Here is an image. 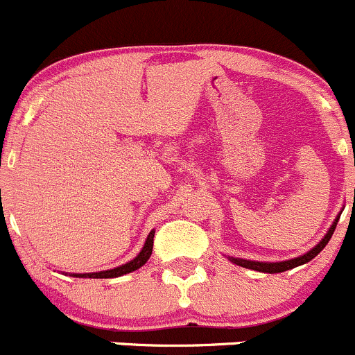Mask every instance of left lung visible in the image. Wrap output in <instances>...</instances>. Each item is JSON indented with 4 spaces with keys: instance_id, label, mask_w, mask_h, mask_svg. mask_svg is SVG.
Instances as JSON below:
<instances>
[{
    "instance_id": "1",
    "label": "left lung",
    "mask_w": 355,
    "mask_h": 355,
    "mask_svg": "<svg viewBox=\"0 0 355 355\" xmlns=\"http://www.w3.org/2000/svg\"><path fill=\"white\" fill-rule=\"evenodd\" d=\"M338 218H340V214H338V216L336 218V221L332 223V226H330L327 233H325V236L322 238V240L318 241L317 245L313 246L312 250H310V252H306L305 254H302V257L292 258V260H286V261H275V263H268V261L243 260V258H233V257H228V258H230L231 261H233L234 265H240V266H243V268L257 270V272H261V273H282V272H286V270H292V268H295V266L309 263L310 260H313V258H315L317 254L325 248V245H327V243L330 241V238H332L334 231H336Z\"/></svg>"
}]
</instances>
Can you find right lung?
Masks as SVG:
<instances>
[{"label": "right lung", "mask_w": 355, "mask_h": 355, "mask_svg": "<svg viewBox=\"0 0 355 355\" xmlns=\"http://www.w3.org/2000/svg\"><path fill=\"white\" fill-rule=\"evenodd\" d=\"M154 233H156V231H154V230L150 231L149 236H147V240H146V243H144V246H142L141 253H139L137 257L134 258V260H130L129 263L121 265V266H117V268H112V270H105V272L73 273V277H78V278H115V277H122V275L130 273V272H134V270L141 268V266L146 265V261L149 260L150 254H153Z\"/></svg>", "instance_id": "obj_1"}]
</instances>
